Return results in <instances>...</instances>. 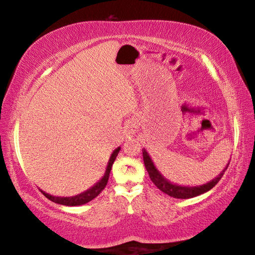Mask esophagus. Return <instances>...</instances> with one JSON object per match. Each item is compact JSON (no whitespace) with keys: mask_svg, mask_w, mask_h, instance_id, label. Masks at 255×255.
<instances>
[{"mask_svg":"<svg viewBox=\"0 0 255 255\" xmlns=\"http://www.w3.org/2000/svg\"><path fill=\"white\" fill-rule=\"evenodd\" d=\"M129 127H130V131H136L137 126L135 124H130V126H129Z\"/></svg>","mask_w":255,"mask_h":255,"instance_id":"1","label":"esophagus"}]
</instances>
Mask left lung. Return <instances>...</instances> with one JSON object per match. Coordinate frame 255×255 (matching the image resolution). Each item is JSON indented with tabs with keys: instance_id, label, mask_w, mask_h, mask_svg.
I'll return each instance as SVG.
<instances>
[{
	"instance_id": "1",
	"label": "left lung",
	"mask_w": 255,
	"mask_h": 255,
	"mask_svg": "<svg viewBox=\"0 0 255 255\" xmlns=\"http://www.w3.org/2000/svg\"><path fill=\"white\" fill-rule=\"evenodd\" d=\"M143 158H144L145 167L148 172L149 178L152 180V182L156 185L162 192L166 193V195H169L170 197L176 198V199H189V198L200 196L202 193L209 191V190L213 189L215 185L218 183V181L222 179V176L227 170L228 164H230V162H228L225 169L216 176L215 179L209 181V182L201 185H195V187H189V185H179L176 183H172L171 181H169L166 178H164V175L157 170V167L155 166L152 158H150L149 154L145 148L143 149Z\"/></svg>"
}]
</instances>
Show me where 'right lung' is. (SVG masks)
Masks as SVG:
<instances>
[{
    "label": "right lung",
    "instance_id": "1",
    "mask_svg": "<svg viewBox=\"0 0 255 255\" xmlns=\"http://www.w3.org/2000/svg\"><path fill=\"white\" fill-rule=\"evenodd\" d=\"M119 150H120V147H117L114 150V152H112L109 161H108V164H107L105 175L102 176L101 180H99L98 182L93 185V187L88 189L86 191L81 192L80 195H76L73 197H56V196H51V195H49V193H47L45 191H42V190H40V191L42 192V195H44L46 198H48L49 200H51L53 202H56V204H58V205L81 206V205L86 204V202L91 201L92 199H94V198L100 195V192L106 188L108 180H109L112 164H114L116 157H117Z\"/></svg>",
    "mask_w": 255,
    "mask_h": 255
}]
</instances>
